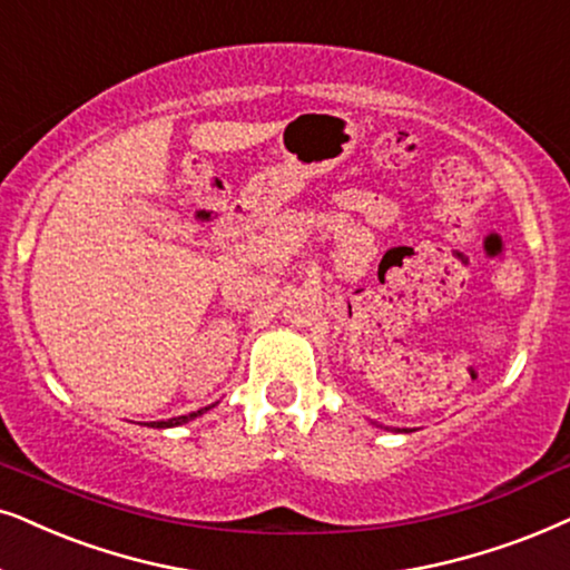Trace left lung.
<instances>
[{"label": "left lung", "mask_w": 570, "mask_h": 570, "mask_svg": "<svg viewBox=\"0 0 570 570\" xmlns=\"http://www.w3.org/2000/svg\"><path fill=\"white\" fill-rule=\"evenodd\" d=\"M372 424H376V421H372ZM376 426H382V424H376ZM395 432H409V430H395Z\"/></svg>", "instance_id": "8db88e82"}]
</instances>
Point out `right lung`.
I'll list each match as a JSON object with an SVG mask.
<instances>
[{"mask_svg":"<svg viewBox=\"0 0 570 570\" xmlns=\"http://www.w3.org/2000/svg\"><path fill=\"white\" fill-rule=\"evenodd\" d=\"M209 409H214V405H206V409L202 411H194V413H186V416H175V419H167V421H151L154 430H169V426H180V424H188V421H194L202 416V413H206Z\"/></svg>","mask_w":570,"mask_h":570,"instance_id":"1","label":"right lung"}]
</instances>
